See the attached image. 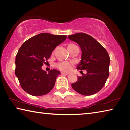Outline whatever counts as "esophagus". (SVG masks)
<instances>
[{
  "label": "esophagus",
  "instance_id": "1",
  "mask_svg": "<svg viewBox=\"0 0 130 130\" xmlns=\"http://www.w3.org/2000/svg\"><path fill=\"white\" fill-rule=\"evenodd\" d=\"M61 74H63V75H68V74H69L68 73H66V72H61Z\"/></svg>",
  "mask_w": 130,
  "mask_h": 130
}]
</instances>
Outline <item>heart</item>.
Returning <instances> with one entry per match:
<instances>
[{
    "label": "heart",
    "instance_id": "1",
    "mask_svg": "<svg viewBox=\"0 0 130 130\" xmlns=\"http://www.w3.org/2000/svg\"><path fill=\"white\" fill-rule=\"evenodd\" d=\"M56 66L61 70L64 72H68L72 69V63L68 62V61H63V62L58 63Z\"/></svg>",
    "mask_w": 130,
    "mask_h": 130
}]
</instances>
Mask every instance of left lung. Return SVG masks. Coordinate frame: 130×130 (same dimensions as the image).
I'll return each mask as SVG.
<instances>
[{
	"label": "left lung",
	"instance_id": "left-lung-1",
	"mask_svg": "<svg viewBox=\"0 0 130 130\" xmlns=\"http://www.w3.org/2000/svg\"><path fill=\"white\" fill-rule=\"evenodd\" d=\"M78 43L82 54L77 69H86L87 73L78 76L77 81L72 84L74 91L81 94L90 96L96 93L104 87L109 76V56L107 50L89 35L78 32L68 36Z\"/></svg>",
	"mask_w": 130,
	"mask_h": 130
}]
</instances>
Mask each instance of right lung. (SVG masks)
I'll return each instance as SVG.
<instances>
[{
    "mask_svg": "<svg viewBox=\"0 0 130 130\" xmlns=\"http://www.w3.org/2000/svg\"><path fill=\"white\" fill-rule=\"evenodd\" d=\"M66 39L67 36L45 32L28 39L19 48L15 58V73L21 87L27 93L42 96L53 88L60 72L51 69L46 73L42 66L56 46Z\"/></svg>",
    "mask_w": 130,
    "mask_h": 130,
    "instance_id": "1",
    "label": "right lung"
}]
</instances>
